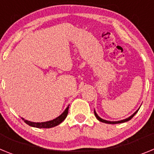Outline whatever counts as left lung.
<instances>
[{
	"instance_id": "8db88e82",
	"label": "left lung",
	"mask_w": 154,
	"mask_h": 154,
	"mask_svg": "<svg viewBox=\"0 0 154 154\" xmlns=\"http://www.w3.org/2000/svg\"><path fill=\"white\" fill-rule=\"evenodd\" d=\"M140 109V108L138 109L133 114V115H131L130 116V117L126 118V119H122V120H119V121H109V120H106V119H102L101 117H99V116H98V114L96 113V110H94V113H95V116H96V117L97 118V119L99 121H100V122H102V123H108V124H117V123H125V122H127V121L130 120V119H132V118L134 116L136 115V113H137V112H138V110Z\"/></svg>"
}]
</instances>
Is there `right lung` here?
<instances>
[{"label": "right lung", "mask_w": 154, "mask_h": 154, "mask_svg": "<svg viewBox=\"0 0 154 154\" xmlns=\"http://www.w3.org/2000/svg\"><path fill=\"white\" fill-rule=\"evenodd\" d=\"M69 105L68 106V107L64 110V112L61 114L59 116L56 117L55 119H52V120L47 121V122H42V123H35V122H31V121L26 120L24 119V118H21L24 121V123H26L27 124L29 125L30 126H32V127H36V128H51L54 127V126H56L60 124L61 123H62L65 119L66 118L68 115V112H69Z\"/></svg>", "instance_id": "right-lung-1"}]
</instances>
